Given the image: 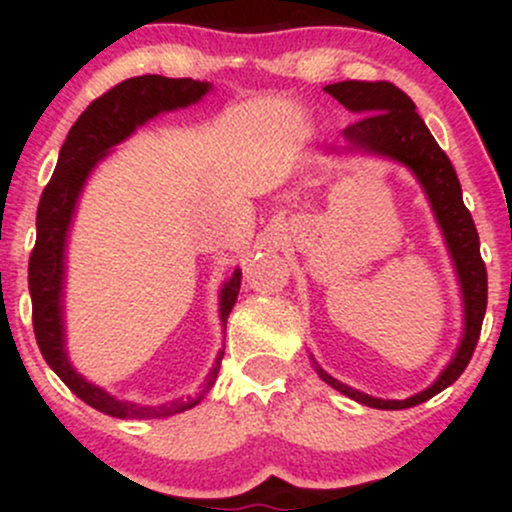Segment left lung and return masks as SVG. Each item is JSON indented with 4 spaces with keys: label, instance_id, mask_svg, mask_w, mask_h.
Segmentation results:
<instances>
[{
    "label": "left lung",
    "instance_id": "8db88e82",
    "mask_svg": "<svg viewBox=\"0 0 512 512\" xmlns=\"http://www.w3.org/2000/svg\"><path fill=\"white\" fill-rule=\"evenodd\" d=\"M325 91L332 98H337L346 110L363 115L344 129V139L349 142L346 149L392 158L416 175L428 202H431L440 231L448 243L450 257L455 262L457 279H460L464 301L462 342L457 346V354L452 356L448 368L438 375V380L428 390L407 399L370 397L334 380L313 361L317 375L342 395L373 409H409L455 383L467 368L474 349H477L481 322L486 315V293H489L486 264L479 252V233L472 214L462 202V187L450 158L445 156L433 134L428 132L426 122L416 113L414 101L402 88L390 84V81H339V84L325 86Z\"/></svg>",
    "mask_w": 512,
    "mask_h": 512
}]
</instances>
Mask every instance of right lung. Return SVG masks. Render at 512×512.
I'll return each mask as SVG.
<instances>
[{"mask_svg": "<svg viewBox=\"0 0 512 512\" xmlns=\"http://www.w3.org/2000/svg\"><path fill=\"white\" fill-rule=\"evenodd\" d=\"M209 88L211 84L207 81L168 79V76L158 74L134 76V79L110 88L108 93H103L101 98L88 105L79 115V120L74 122V127L69 129L60 149V158H57L55 173H52L38 204V219H35L38 236H35V248L31 252V262H28V289H31L33 332L38 339L40 354L76 397L84 399L88 407L103 411L108 416H117V419H161V416L195 407L214 385L223 351L216 356L214 368L204 380L197 399H187V402L178 399V402L161 404V407L120 402L98 385H91L86 378H81L69 363L67 349H64L62 284L69 223H72L76 199H79L88 173L115 144L125 142L134 129L158 113L197 103L204 93H209ZM240 274L243 272L236 269L221 289L219 315L223 327H226L228 315L236 305Z\"/></svg>", "mask_w": 512, "mask_h": 512, "instance_id": "1", "label": "right lung"}]
</instances>
